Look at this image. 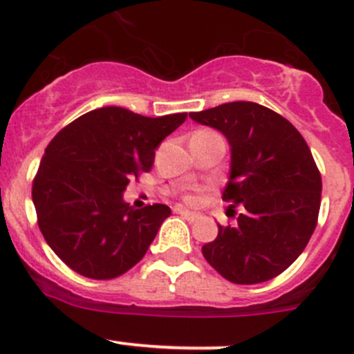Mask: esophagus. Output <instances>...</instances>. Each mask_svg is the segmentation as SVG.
Listing matches in <instances>:
<instances>
[{
  "label": "esophagus",
  "instance_id": "esophagus-1",
  "mask_svg": "<svg viewBox=\"0 0 354 354\" xmlns=\"http://www.w3.org/2000/svg\"><path fill=\"white\" fill-rule=\"evenodd\" d=\"M174 210H176V212L180 214V216H183L187 221H197L198 219V214L192 212V210L183 209V207H176V209H174Z\"/></svg>",
  "mask_w": 354,
  "mask_h": 354
}]
</instances>
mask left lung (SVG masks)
Segmentation results:
<instances>
[{
  "mask_svg": "<svg viewBox=\"0 0 354 354\" xmlns=\"http://www.w3.org/2000/svg\"><path fill=\"white\" fill-rule=\"evenodd\" d=\"M190 118L226 137L231 164L223 200L243 207L238 224L217 226L203 257L231 283L279 276L301 255L319 217L322 178L305 138L257 102H227Z\"/></svg>",
  "mask_w": 354,
  "mask_h": 354,
  "instance_id": "1",
  "label": "left lung"
}]
</instances>
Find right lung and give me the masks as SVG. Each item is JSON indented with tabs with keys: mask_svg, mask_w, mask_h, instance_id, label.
<instances>
[{
	"mask_svg": "<svg viewBox=\"0 0 354 354\" xmlns=\"http://www.w3.org/2000/svg\"><path fill=\"white\" fill-rule=\"evenodd\" d=\"M185 120L187 113L147 118L109 106L85 113L53 138L32 202L42 236L70 269L113 279L140 262L171 209H133L123 194Z\"/></svg>",
	"mask_w": 354,
	"mask_h": 354,
	"instance_id": "1",
	"label": "right lung"
}]
</instances>
